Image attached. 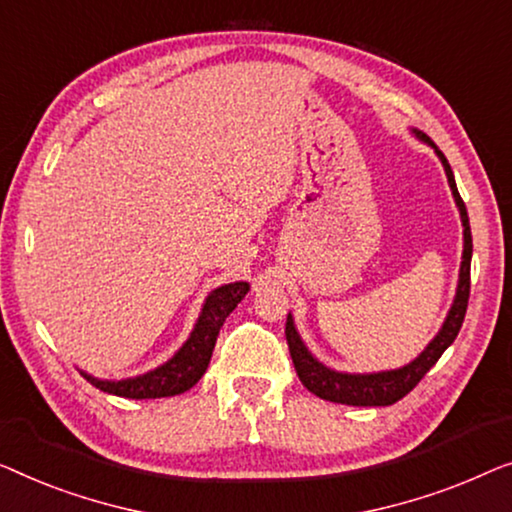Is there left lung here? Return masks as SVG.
Listing matches in <instances>:
<instances>
[{
    "mask_svg": "<svg viewBox=\"0 0 512 512\" xmlns=\"http://www.w3.org/2000/svg\"><path fill=\"white\" fill-rule=\"evenodd\" d=\"M410 132L415 134V139H420L422 143H427V146L434 148V153L438 155V160H441L445 169V176H448L452 197H455V204L459 208V218H462L464 250H462V264H459L455 299H452V306L448 315H445L438 334L431 338L427 348H424L413 362L403 364L399 369L371 371V373H348V371L329 369V366L322 364L318 357H313V352L306 348L304 341H301L292 313L287 315L285 336H287V345H290V355H292L294 369H297V376L308 392H313L315 397L325 401L345 403V406H392V403H397L399 399L406 397V394L420 383L424 373L438 362V357L450 348L452 341H455L459 334V329H462L466 306H469V292H471L473 239H471L469 213H466L464 201L459 197L455 174H452L445 155L438 150L436 143L431 141L427 134L420 132V129H410Z\"/></svg>",
    "mask_w": 512,
    "mask_h": 512,
    "instance_id": "obj_1",
    "label": "left lung"
}]
</instances>
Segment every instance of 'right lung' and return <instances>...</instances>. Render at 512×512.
<instances>
[{"label":"right lung","instance_id":"add662e5","mask_svg":"<svg viewBox=\"0 0 512 512\" xmlns=\"http://www.w3.org/2000/svg\"><path fill=\"white\" fill-rule=\"evenodd\" d=\"M250 285L246 280H236V283H227L215 287L208 292L201 306V313L194 327L187 336V341L171 355L167 362L150 369L146 373L132 378L120 380H106L97 378L88 371H81V376L95 385L97 390L106 394H115V397L125 399H162V397H176L183 394L199 383L211 362L215 341H218L220 327L225 325L227 315L239 306V301L246 297Z\"/></svg>","mask_w":512,"mask_h":512}]
</instances>
